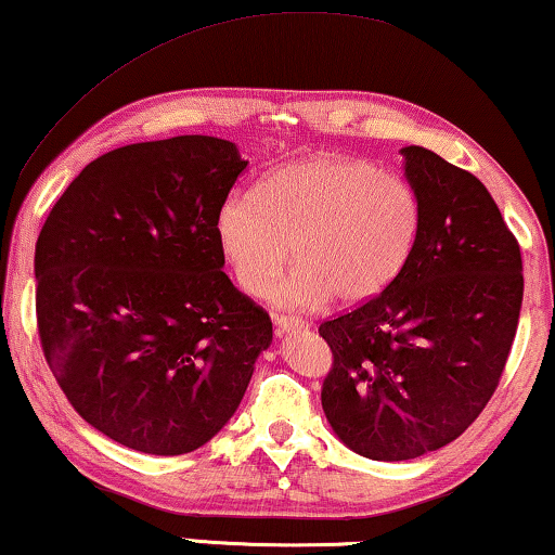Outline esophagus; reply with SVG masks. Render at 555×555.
I'll return each mask as SVG.
<instances>
[{"label":"esophagus","mask_w":555,"mask_h":555,"mask_svg":"<svg viewBox=\"0 0 555 555\" xmlns=\"http://www.w3.org/2000/svg\"><path fill=\"white\" fill-rule=\"evenodd\" d=\"M274 326H276V334L284 336L288 331H301V328H309V324L301 319H294V317H284V313H276L274 317Z\"/></svg>","instance_id":"34e87169"}]
</instances>
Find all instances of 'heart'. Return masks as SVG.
Segmentation results:
<instances>
[{"label": "heart", "instance_id": "obj_1", "mask_svg": "<svg viewBox=\"0 0 555 555\" xmlns=\"http://www.w3.org/2000/svg\"><path fill=\"white\" fill-rule=\"evenodd\" d=\"M418 198L399 173L353 156L321 154L234 192L217 211V238L246 294L263 296L297 244L302 263L271 289L286 309L334 296L359 306L393 284L418 236Z\"/></svg>", "mask_w": 555, "mask_h": 555}]
</instances>
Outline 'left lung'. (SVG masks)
Segmentation results:
<instances>
[{
  "instance_id": "obj_1",
  "label": "left lung",
  "mask_w": 555,
  "mask_h": 555,
  "mask_svg": "<svg viewBox=\"0 0 555 555\" xmlns=\"http://www.w3.org/2000/svg\"><path fill=\"white\" fill-rule=\"evenodd\" d=\"M418 198L406 267L376 299L324 321L334 363L321 406L371 461L451 443L491 401L524 301L516 236L481 181L424 146H403Z\"/></svg>"
}]
</instances>
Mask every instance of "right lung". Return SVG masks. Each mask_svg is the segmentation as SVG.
<instances>
[{
  "mask_svg": "<svg viewBox=\"0 0 555 555\" xmlns=\"http://www.w3.org/2000/svg\"><path fill=\"white\" fill-rule=\"evenodd\" d=\"M246 162L217 137L87 164L37 238V328L74 411L127 449L196 451L234 416L269 313L221 271L217 211Z\"/></svg>",
  "mask_w": 555,
  "mask_h": 555,
  "instance_id": "right-lung-1",
  "label": "right lung"
}]
</instances>
